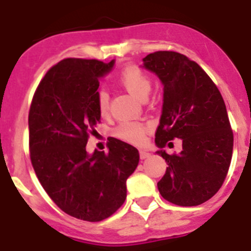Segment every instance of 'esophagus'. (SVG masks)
Segmentation results:
<instances>
[{
	"label": "esophagus",
	"instance_id": "34e87169",
	"mask_svg": "<svg viewBox=\"0 0 251 251\" xmlns=\"http://www.w3.org/2000/svg\"><path fill=\"white\" fill-rule=\"evenodd\" d=\"M151 156V153L147 152V151H139V157L141 159H146Z\"/></svg>",
	"mask_w": 251,
	"mask_h": 251
}]
</instances>
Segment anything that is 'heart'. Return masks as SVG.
Returning a JSON list of instances; mask_svg holds the SVG:
<instances>
[{
	"label": "heart",
	"mask_w": 251,
	"mask_h": 251,
	"mask_svg": "<svg viewBox=\"0 0 251 251\" xmlns=\"http://www.w3.org/2000/svg\"><path fill=\"white\" fill-rule=\"evenodd\" d=\"M118 81L128 93L136 98L146 99L151 92V80L142 69L136 65L124 66L118 74ZM109 108V95L101 90L98 94V110L101 115L106 114ZM148 126L138 122H123L114 129V136L134 145L145 141Z\"/></svg>",
	"instance_id": "obj_1"
}]
</instances>
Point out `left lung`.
<instances>
[{
    "label": "left lung",
    "instance_id": "left-lung-1",
    "mask_svg": "<svg viewBox=\"0 0 251 251\" xmlns=\"http://www.w3.org/2000/svg\"><path fill=\"white\" fill-rule=\"evenodd\" d=\"M143 68L163 85L156 146L168 167L157 183L159 194L175 205H201L220 190L232 157L234 136L223 97L202 68L179 52L147 55ZM175 138L183 141V151L168 155L161 148Z\"/></svg>",
    "mask_w": 251,
    "mask_h": 251
}]
</instances>
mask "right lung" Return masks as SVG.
I'll return each instance as SVG.
<instances>
[{"label":"right lung","mask_w":251,"mask_h":251,"mask_svg":"<svg viewBox=\"0 0 251 251\" xmlns=\"http://www.w3.org/2000/svg\"><path fill=\"white\" fill-rule=\"evenodd\" d=\"M115 60L64 59L46 73L28 113L31 163L40 183L64 212L101 221L127 197V178L139 162L137 148L110 138L108 153L86 152L100 119L99 80Z\"/></svg>","instance_id":"1"}]
</instances>
